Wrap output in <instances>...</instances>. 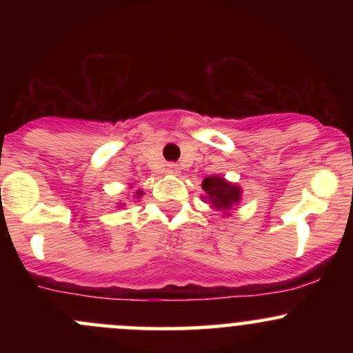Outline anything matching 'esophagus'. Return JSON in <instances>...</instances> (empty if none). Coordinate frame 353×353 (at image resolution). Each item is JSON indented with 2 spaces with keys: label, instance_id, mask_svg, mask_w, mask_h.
<instances>
[{
  "label": "esophagus",
  "instance_id": "obj_1",
  "mask_svg": "<svg viewBox=\"0 0 353 353\" xmlns=\"http://www.w3.org/2000/svg\"><path fill=\"white\" fill-rule=\"evenodd\" d=\"M167 172L177 174L179 172V165H177V163H169V165H167Z\"/></svg>",
  "mask_w": 353,
  "mask_h": 353
}]
</instances>
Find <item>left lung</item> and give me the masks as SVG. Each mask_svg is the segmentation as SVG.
Segmentation results:
<instances>
[{
	"mask_svg": "<svg viewBox=\"0 0 353 353\" xmlns=\"http://www.w3.org/2000/svg\"><path fill=\"white\" fill-rule=\"evenodd\" d=\"M201 188L210 201H212L213 208L216 210H229L230 206L236 205L241 199V188L232 186V184L227 183L223 177H206V179L203 181Z\"/></svg>",
	"mask_w": 353,
	"mask_h": 353,
	"instance_id": "1",
	"label": "left lung"
}]
</instances>
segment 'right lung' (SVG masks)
Returning a JSON list of instances; mask_svg holds the SVG:
<instances>
[{
	"instance_id": "obj_1",
	"label": "right lung",
	"mask_w": 353,
	"mask_h": 353,
	"mask_svg": "<svg viewBox=\"0 0 353 353\" xmlns=\"http://www.w3.org/2000/svg\"><path fill=\"white\" fill-rule=\"evenodd\" d=\"M137 194H138V196H140V194H141V191H138V193H137Z\"/></svg>"
}]
</instances>
